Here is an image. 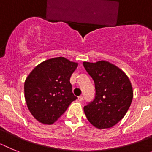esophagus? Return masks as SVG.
I'll list each match as a JSON object with an SVG mask.
<instances>
[{
    "mask_svg": "<svg viewBox=\"0 0 152 152\" xmlns=\"http://www.w3.org/2000/svg\"><path fill=\"white\" fill-rule=\"evenodd\" d=\"M78 100H79V101H83V96H79V97H78Z\"/></svg>",
    "mask_w": 152,
    "mask_h": 152,
    "instance_id": "esophagus-1",
    "label": "esophagus"
}]
</instances>
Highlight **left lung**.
<instances>
[{"label":"left lung","instance_id":"8db88e82","mask_svg":"<svg viewBox=\"0 0 152 152\" xmlns=\"http://www.w3.org/2000/svg\"><path fill=\"white\" fill-rule=\"evenodd\" d=\"M95 83L96 96L84 106L87 119L97 129H109L123 118L133 98L131 82L118 67L106 61L83 62Z\"/></svg>","mask_w":152,"mask_h":152}]
</instances>
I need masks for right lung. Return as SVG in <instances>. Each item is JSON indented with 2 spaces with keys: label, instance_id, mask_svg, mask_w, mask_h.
Returning <instances> with one entry per match:
<instances>
[{
  "label": "right lung",
  "instance_id": "obj_1",
  "mask_svg": "<svg viewBox=\"0 0 152 152\" xmlns=\"http://www.w3.org/2000/svg\"><path fill=\"white\" fill-rule=\"evenodd\" d=\"M78 66L64 57L45 60L31 71L24 83L25 100L31 114L46 125L56 122L77 99L69 79Z\"/></svg>",
  "mask_w": 152,
  "mask_h": 152
}]
</instances>
